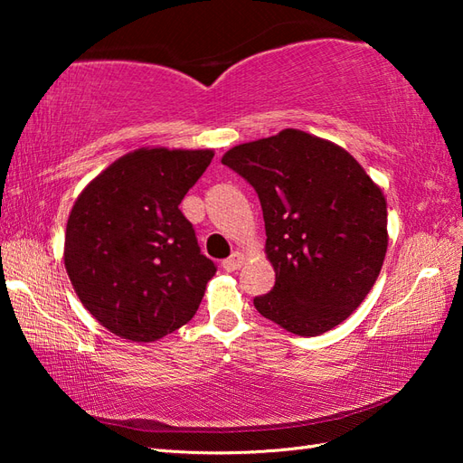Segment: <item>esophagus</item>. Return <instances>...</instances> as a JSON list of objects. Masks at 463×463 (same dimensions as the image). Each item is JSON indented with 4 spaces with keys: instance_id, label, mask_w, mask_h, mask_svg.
Returning a JSON list of instances; mask_svg holds the SVG:
<instances>
[{
    "instance_id": "obj_1",
    "label": "esophagus",
    "mask_w": 463,
    "mask_h": 463,
    "mask_svg": "<svg viewBox=\"0 0 463 463\" xmlns=\"http://www.w3.org/2000/svg\"><path fill=\"white\" fill-rule=\"evenodd\" d=\"M221 267L226 270V272H234L239 270L242 267V254L241 252H232L229 259H224Z\"/></svg>"
}]
</instances>
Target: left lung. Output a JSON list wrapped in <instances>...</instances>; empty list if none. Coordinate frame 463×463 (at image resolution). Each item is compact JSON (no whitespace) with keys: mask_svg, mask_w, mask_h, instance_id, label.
Masks as SVG:
<instances>
[{"mask_svg":"<svg viewBox=\"0 0 463 463\" xmlns=\"http://www.w3.org/2000/svg\"><path fill=\"white\" fill-rule=\"evenodd\" d=\"M222 165L252 184L262 206L277 282L254 308L298 336L338 326L366 298L386 257L380 186L342 146L298 129L232 146Z\"/></svg>","mask_w":463,"mask_h":463,"instance_id":"8db88e82","label":"left lung"}]
</instances>
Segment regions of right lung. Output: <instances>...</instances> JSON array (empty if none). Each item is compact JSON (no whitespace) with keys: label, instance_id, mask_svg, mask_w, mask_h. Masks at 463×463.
<instances>
[{"label":"right lung","instance_id":"1","mask_svg":"<svg viewBox=\"0 0 463 463\" xmlns=\"http://www.w3.org/2000/svg\"><path fill=\"white\" fill-rule=\"evenodd\" d=\"M214 153L139 149L77 196L65 269L83 307L107 330L153 342L189 322L216 267L179 204Z\"/></svg>","mask_w":463,"mask_h":463}]
</instances>
